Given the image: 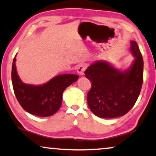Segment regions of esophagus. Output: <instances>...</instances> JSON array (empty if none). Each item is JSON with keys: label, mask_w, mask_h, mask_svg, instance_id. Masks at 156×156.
<instances>
[{"label": "esophagus", "mask_w": 156, "mask_h": 156, "mask_svg": "<svg viewBox=\"0 0 156 156\" xmlns=\"http://www.w3.org/2000/svg\"><path fill=\"white\" fill-rule=\"evenodd\" d=\"M86 69H87V66H86L85 64H84V63H82V64H80L77 67L78 74L80 75H82H82H84Z\"/></svg>", "instance_id": "1"}]
</instances>
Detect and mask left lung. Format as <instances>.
I'll return each instance as SVG.
<instances>
[{
  "mask_svg": "<svg viewBox=\"0 0 156 156\" xmlns=\"http://www.w3.org/2000/svg\"><path fill=\"white\" fill-rule=\"evenodd\" d=\"M135 58L126 71L115 69L105 61L91 64L84 72L92 82L87 95L90 111L101 118L124 116L131 110L139 97L143 82V59L135 41H131Z\"/></svg>",
  "mask_w": 156,
  "mask_h": 156,
  "instance_id": "obj_1",
  "label": "left lung"
}]
</instances>
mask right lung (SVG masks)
<instances>
[{"mask_svg":"<svg viewBox=\"0 0 156 156\" xmlns=\"http://www.w3.org/2000/svg\"><path fill=\"white\" fill-rule=\"evenodd\" d=\"M16 55L13 58L11 80L17 101L27 112L37 116L53 115L61 108L62 95L67 87L79 79L76 74H61L42 85L23 83L17 74Z\"/></svg>","mask_w":156,"mask_h":156,"instance_id":"1","label":"right lung"}]
</instances>
